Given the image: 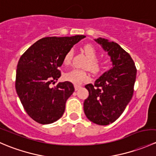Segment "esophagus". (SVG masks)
Masks as SVG:
<instances>
[{
  "mask_svg": "<svg viewBox=\"0 0 156 156\" xmlns=\"http://www.w3.org/2000/svg\"><path fill=\"white\" fill-rule=\"evenodd\" d=\"M80 88H81V86L75 85V90H79Z\"/></svg>",
  "mask_w": 156,
  "mask_h": 156,
  "instance_id": "obj_1",
  "label": "esophagus"
}]
</instances>
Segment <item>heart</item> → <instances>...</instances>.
Returning a JSON list of instances; mask_svg holds the SVG:
<instances>
[{
	"mask_svg": "<svg viewBox=\"0 0 156 156\" xmlns=\"http://www.w3.org/2000/svg\"><path fill=\"white\" fill-rule=\"evenodd\" d=\"M83 50L86 53L88 57V60L85 64V66L88 67L92 72L97 73L101 70L103 67V62L97 58V50L92 44H86L83 47ZM73 51L69 50L65 54L63 58V62L65 65H69L72 62ZM65 78L66 81L72 82L76 85L81 84L83 83L87 82L90 79V75L86 70H80V69H72L69 71L65 75Z\"/></svg>",
	"mask_w": 156,
	"mask_h": 156,
	"instance_id": "1",
	"label": "heart"
}]
</instances>
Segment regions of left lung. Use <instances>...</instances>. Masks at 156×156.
<instances>
[{
  "label": "left lung",
  "instance_id": "obj_1",
  "mask_svg": "<svg viewBox=\"0 0 156 156\" xmlns=\"http://www.w3.org/2000/svg\"><path fill=\"white\" fill-rule=\"evenodd\" d=\"M95 41L108 52L112 67L94 84L85 86L89 96L84 100V111L90 122L108 125L120 117L131 100L136 69L130 54L117 43L102 37Z\"/></svg>",
  "mask_w": 156,
  "mask_h": 156
}]
</instances>
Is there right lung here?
I'll list each match as a JSON object with an SVG mask.
<instances>
[{
  "label": "right lung",
  "mask_w": 156,
  "mask_h": 156,
  "mask_svg": "<svg viewBox=\"0 0 156 156\" xmlns=\"http://www.w3.org/2000/svg\"><path fill=\"white\" fill-rule=\"evenodd\" d=\"M84 35L47 37L40 39L23 53L18 62L16 90L30 117L42 125L53 123L65 112L66 103L75 91L72 83L59 82V67L66 53Z\"/></svg>",
  "instance_id": "add662e5"
}]
</instances>
